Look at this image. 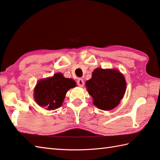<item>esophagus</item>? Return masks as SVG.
<instances>
[{
	"label": "esophagus",
	"instance_id": "esophagus-1",
	"mask_svg": "<svg viewBox=\"0 0 160 160\" xmlns=\"http://www.w3.org/2000/svg\"><path fill=\"white\" fill-rule=\"evenodd\" d=\"M77 84L79 85V86L80 87H83L84 85V81L83 79H79L77 80Z\"/></svg>",
	"mask_w": 160,
	"mask_h": 160
}]
</instances>
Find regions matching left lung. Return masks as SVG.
<instances>
[{"instance_id":"obj_1","label":"left lung","mask_w":160,"mask_h":160,"mask_svg":"<svg viewBox=\"0 0 160 160\" xmlns=\"http://www.w3.org/2000/svg\"><path fill=\"white\" fill-rule=\"evenodd\" d=\"M86 86L93 98L94 105L101 110H109L115 108L123 98L126 83L123 74L117 70L97 68Z\"/></svg>"}]
</instances>
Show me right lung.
Here are the masks:
<instances>
[{"label": "right lung", "instance_id": "add662e5", "mask_svg": "<svg viewBox=\"0 0 160 160\" xmlns=\"http://www.w3.org/2000/svg\"><path fill=\"white\" fill-rule=\"evenodd\" d=\"M76 86L73 79L57 73L46 79L40 80L34 89V99L40 106L54 110L62 106L67 92Z\"/></svg>", "mask_w": 160, "mask_h": 160}]
</instances>
